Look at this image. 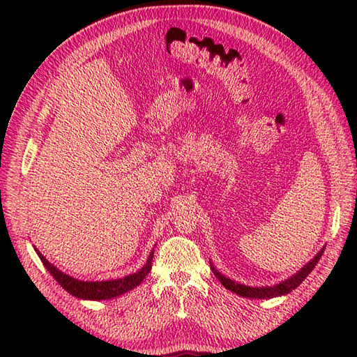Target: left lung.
Segmentation results:
<instances>
[{
    "instance_id": "8db88e82",
    "label": "left lung",
    "mask_w": 357,
    "mask_h": 357,
    "mask_svg": "<svg viewBox=\"0 0 357 357\" xmlns=\"http://www.w3.org/2000/svg\"><path fill=\"white\" fill-rule=\"evenodd\" d=\"M322 253H324V248L313 257L312 261H310L307 265H304V268H301L291 278H288V279L282 280V282H279V284L273 285V287H248V285H244V284H238V282H234V280L221 275V273H219L213 267V264H211V262H210V267H211V271L215 273V276L219 279V282H221L227 288V290H230V291L236 293L239 296H244V298L271 299V298H276V296L288 294L290 291H293L296 287H299L302 284V280H304L310 275V273L313 271V268L316 267V264L319 262Z\"/></svg>"
}]
</instances>
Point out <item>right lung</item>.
I'll list each match as a JSON object with an SVG mask.
<instances>
[{"label": "right lung", "mask_w": 357, "mask_h": 357, "mask_svg": "<svg viewBox=\"0 0 357 357\" xmlns=\"http://www.w3.org/2000/svg\"><path fill=\"white\" fill-rule=\"evenodd\" d=\"M35 252L38 256H40L44 267L47 268V271L53 278H55L56 282L61 285L67 293H70L72 296H77L79 299H90V301L113 299V298H118L121 294L133 290V288L138 287L142 282V279L149 275V271L151 268V261H153V250H151L146 265H144L139 271L133 273V275H128L126 278L115 279V280H100V282L96 280V282H89V280H79L66 275V273H63L61 270L53 267V265L45 259V257L38 252L36 248Z\"/></svg>", "instance_id": "obj_1"}]
</instances>
